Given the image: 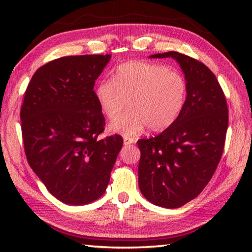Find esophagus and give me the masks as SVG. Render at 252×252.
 Returning a JSON list of instances; mask_svg holds the SVG:
<instances>
[{"instance_id": "esophagus-1", "label": "esophagus", "mask_w": 252, "mask_h": 252, "mask_svg": "<svg viewBox=\"0 0 252 252\" xmlns=\"http://www.w3.org/2000/svg\"><path fill=\"white\" fill-rule=\"evenodd\" d=\"M123 142H125L126 146H127V144L134 143L135 140L133 138H130V136H125V138H123Z\"/></svg>"}]
</instances>
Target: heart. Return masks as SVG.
<instances>
[{
	"instance_id": "obj_1",
	"label": "heart",
	"mask_w": 252,
	"mask_h": 252,
	"mask_svg": "<svg viewBox=\"0 0 252 252\" xmlns=\"http://www.w3.org/2000/svg\"><path fill=\"white\" fill-rule=\"evenodd\" d=\"M187 81L180 72L143 61L119 65L113 79H104L95 89V96L106 118L110 131L126 136L135 135L149 127L157 132L167 129L177 120L187 99Z\"/></svg>"
}]
</instances>
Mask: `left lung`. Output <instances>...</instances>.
<instances>
[{
	"instance_id": "obj_1",
	"label": "left lung",
	"mask_w": 252,
	"mask_h": 252,
	"mask_svg": "<svg viewBox=\"0 0 252 252\" xmlns=\"http://www.w3.org/2000/svg\"><path fill=\"white\" fill-rule=\"evenodd\" d=\"M150 58H173L187 80L186 103L177 120L138 141L140 190L153 204L174 209L198 197L211 180L222 157L228 105L216 75L202 62L174 51Z\"/></svg>"
}]
</instances>
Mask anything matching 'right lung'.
<instances>
[{
  "label": "right lung",
  "instance_id": "add662e5",
  "mask_svg": "<svg viewBox=\"0 0 252 252\" xmlns=\"http://www.w3.org/2000/svg\"><path fill=\"white\" fill-rule=\"evenodd\" d=\"M110 54L71 55L50 61L33 74L21 106L24 151L49 192L81 206L106 190L123 139H100L105 120L95 80Z\"/></svg>",
  "mask_w": 252,
  "mask_h": 252
}]
</instances>
